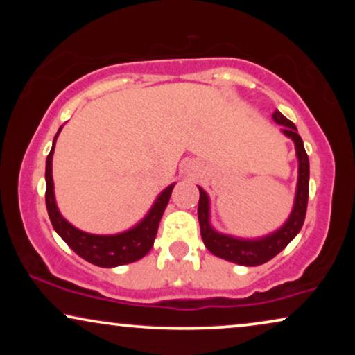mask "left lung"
Segmentation results:
<instances>
[{
	"instance_id": "obj_1",
	"label": "left lung",
	"mask_w": 355,
	"mask_h": 355,
	"mask_svg": "<svg viewBox=\"0 0 355 355\" xmlns=\"http://www.w3.org/2000/svg\"><path fill=\"white\" fill-rule=\"evenodd\" d=\"M273 119L279 125H283V132L294 140L295 153L299 158V179H297V192H295L294 210L291 213L289 220L286 225L273 232L271 236H266L259 241H242L236 237L220 234L213 231L210 223H208V196L203 189L200 191V200H198V223H200V234L203 244L213 255L220 259L230 260L232 263L257 266L273 259L289 244L291 241L297 236L300 227L304 225L305 211H307L309 202V157L305 153L304 142L297 134V129L293 121L284 118L279 111H275Z\"/></svg>"
}]
</instances>
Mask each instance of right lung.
<instances>
[{
	"instance_id": "add662e5",
	"label": "right lung",
	"mask_w": 355,
	"mask_h": 355,
	"mask_svg": "<svg viewBox=\"0 0 355 355\" xmlns=\"http://www.w3.org/2000/svg\"><path fill=\"white\" fill-rule=\"evenodd\" d=\"M60 130H58V134H60ZM58 134L55 135V140H53L51 152L48 153L46 171H45L46 210L55 231L62 237V241H64L77 255L96 266L113 268V266L132 263V261L140 260L142 257L147 255L150 249L153 247L159 220H162L164 208H166L169 197H171L174 184H171V186L166 187L162 193H159V197L157 198V202H155L152 210L148 211V215L145 216L137 226L132 227V230L121 232V234H116V236H95V234H89V232L79 231L77 227L69 225V223L61 216V213L58 211V207L55 202L51 162H53V150H55V142H56Z\"/></svg>"
}]
</instances>
